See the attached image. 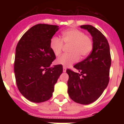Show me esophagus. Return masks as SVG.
Segmentation results:
<instances>
[{"label":"esophagus","instance_id":"1","mask_svg":"<svg viewBox=\"0 0 124 124\" xmlns=\"http://www.w3.org/2000/svg\"><path fill=\"white\" fill-rule=\"evenodd\" d=\"M63 71L64 72V73H65L66 71V68L65 67H63Z\"/></svg>","mask_w":124,"mask_h":124}]
</instances>
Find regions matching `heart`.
Masks as SVG:
<instances>
[{"instance_id":"heart-1","label":"heart","mask_w":124,"mask_h":124,"mask_svg":"<svg viewBox=\"0 0 124 124\" xmlns=\"http://www.w3.org/2000/svg\"><path fill=\"white\" fill-rule=\"evenodd\" d=\"M63 43L70 45V53L63 54L59 57L56 63L64 67L70 66L77 62L79 59L87 56L93 48V41L89 36L84 35L78 29L70 28L62 32V40L57 37H53L50 41V48L53 54L60 55L63 48Z\"/></svg>"}]
</instances>
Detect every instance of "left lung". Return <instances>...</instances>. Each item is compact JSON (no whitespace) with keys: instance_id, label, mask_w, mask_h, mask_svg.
<instances>
[{"instance_id":"1","label":"left lung","mask_w":124,"mask_h":124,"mask_svg":"<svg viewBox=\"0 0 124 124\" xmlns=\"http://www.w3.org/2000/svg\"><path fill=\"white\" fill-rule=\"evenodd\" d=\"M93 37V51L85 60L74 68L78 73L68 69V93L73 101L89 104L97 100L109 81L111 57L109 43L99 30L90 25H81Z\"/></svg>"}]
</instances>
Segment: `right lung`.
Segmentation results:
<instances>
[{
  "instance_id": "add662e5",
  "label": "right lung",
  "mask_w": 124,
  "mask_h": 124,
  "mask_svg": "<svg viewBox=\"0 0 124 124\" xmlns=\"http://www.w3.org/2000/svg\"><path fill=\"white\" fill-rule=\"evenodd\" d=\"M58 29L57 25H35L24 33L16 47L14 73L17 87L33 102L49 100L63 73L62 65L50 67L56 56L50 49V41Z\"/></svg>"
}]
</instances>
